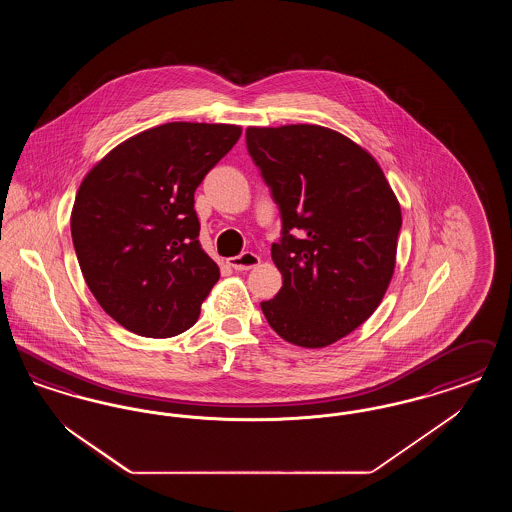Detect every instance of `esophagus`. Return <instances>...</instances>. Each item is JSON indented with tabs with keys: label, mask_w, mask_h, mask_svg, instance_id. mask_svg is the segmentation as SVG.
Listing matches in <instances>:
<instances>
[{
	"label": "esophagus",
	"mask_w": 512,
	"mask_h": 512,
	"mask_svg": "<svg viewBox=\"0 0 512 512\" xmlns=\"http://www.w3.org/2000/svg\"><path fill=\"white\" fill-rule=\"evenodd\" d=\"M259 263H261V257L251 251H244L242 255L228 259V265L234 270H249V268L257 267Z\"/></svg>",
	"instance_id": "obj_1"
}]
</instances>
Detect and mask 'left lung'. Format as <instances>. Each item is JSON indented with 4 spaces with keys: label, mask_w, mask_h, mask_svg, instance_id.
Wrapping results in <instances>:
<instances>
[{
    "label": "left lung",
    "mask_w": 512,
    "mask_h": 512,
    "mask_svg": "<svg viewBox=\"0 0 512 512\" xmlns=\"http://www.w3.org/2000/svg\"><path fill=\"white\" fill-rule=\"evenodd\" d=\"M247 151L282 215L270 255L282 288L261 309L299 347H326L359 328L395 270L401 207L376 159L318 124L249 126Z\"/></svg>",
    "instance_id": "8db88e82"
}]
</instances>
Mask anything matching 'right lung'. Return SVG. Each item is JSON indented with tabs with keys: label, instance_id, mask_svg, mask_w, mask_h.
<instances>
[{
	"label": "right lung",
	"instance_id": "right-lung-1",
	"mask_svg": "<svg viewBox=\"0 0 512 512\" xmlns=\"http://www.w3.org/2000/svg\"><path fill=\"white\" fill-rule=\"evenodd\" d=\"M236 124L167 122L111 149L76 192L71 234L84 280L126 330L192 328L219 280L197 240L195 188L240 140Z\"/></svg>",
	"mask_w": 512,
	"mask_h": 512
}]
</instances>
